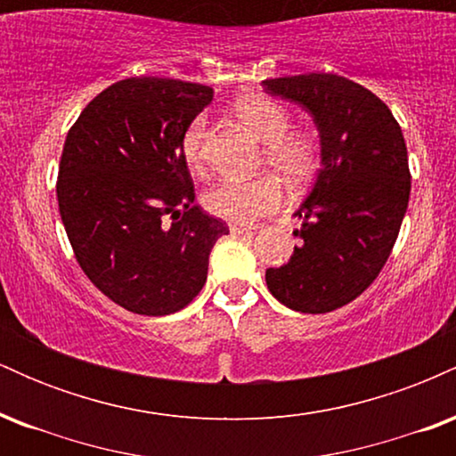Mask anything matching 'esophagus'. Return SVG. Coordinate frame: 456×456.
I'll return each mask as SVG.
<instances>
[{
    "label": "esophagus",
    "mask_w": 456,
    "mask_h": 456,
    "mask_svg": "<svg viewBox=\"0 0 456 456\" xmlns=\"http://www.w3.org/2000/svg\"><path fill=\"white\" fill-rule=\"evenodd\" d=\"M229 232L233 235H255L259 232L257 224H238V223H232L229 224Z\"/></svg>",
    "instance_id": "esophagus-1"
}]
</instances>
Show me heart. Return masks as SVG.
Instances as JSON below:
<instances>
[{"mask_svg":"<svg viewBox=\"0 0 456 456\" xmlns=\"http://www.w3.org/2000/svg\"><path fill=\"white\" fill-rule=\"evenodd\" d=\"M240 119L265 141V156L272 169L291 186H302L317 171L319 151L315 141L306 134L289 133L291 115L279 102L265 96L244 98L238 104ZM206 118H195L182 137V159L195 174L206 167L203 141H206ZM203 206L214 216L238 224L257 221L264 214L282 206V188L272 175H261L246 182H221L203 195Z\"/></svg>","mask_w":456,"mask_h":456,"instance_id":"b5f03b06","label":"heart"}]
</instances>
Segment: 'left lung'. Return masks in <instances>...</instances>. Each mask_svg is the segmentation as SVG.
Returning a JSON list of instances; mask_svg holds the SVG:
<instances>
[{
	"instance_id": "8db88e82",
	"label": "left lung",
	"mask_w": 456,
	"mask_h": 456,
	"mask_svg": "<svg viewBox=\"0 0 456 456\" xmlns=\"http://www.w3.org/2000/svg\"><path fill=\"white\" fill-rule=\"evenodd\" d=\"M264 87L311 113L322 141V169L296 212L302 244L265 270V282L291 311L330 313L362 294L390 257L411 191L405 139L390 109L345 77L311 72Z\"/></svg>"
}]
</instances>
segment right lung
I'll return each instance as SVG.
<instances>
[{"label": "right lung", "instance_id": "obj_1", "mask_svg": "<svg viewBox=\"0 0 456 456\" xmlns=\"http://www.w3.org/2000/svg\"><path fill=\"white\" fill-rule=\"evenodd\" d=\"M212 96L199 83L124 78L68 130L57 177L68 240L87 279L137 315H171L192 302L214 244L229 233L192 203L182 159L188 124Z\"/></svg>", "mask_w": 456, "mask_h": 456}]
</instances>
